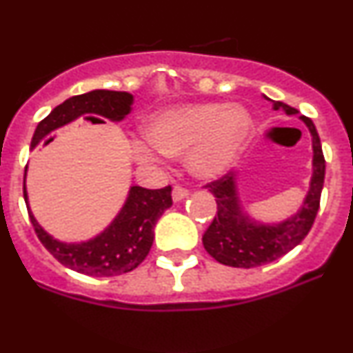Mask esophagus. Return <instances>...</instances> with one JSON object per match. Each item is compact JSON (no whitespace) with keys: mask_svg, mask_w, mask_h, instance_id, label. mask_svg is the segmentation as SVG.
Here are the masks:
<instances>
[{"mask_svg":"<svg viewBox=\"0 0 353 353\" xmlns=\"http://www.w3.org/2000/svg\"><path fill=\"white\" fill-rule=\"evenodd\" d=\"M189 196V190L185 188H181V185H176V188L172 189V201L174 202H179L182 199H185V197Z\"/></svg>","mask_w":353,"mask_h":353,"instance_id":"34e87169","label":"esophagus"}]
</instances>
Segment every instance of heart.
Listing matches in <instances>:
<instances>
[{"label": "heart", "instance_id": "b5f03b06", "mask_svg": "<svg viewBox=\"0 0 353 353\" xmlns=\"http://www.w3.org/2000/svg\"><path fill=\"white\" fill-rule=\"evenodd\" d=\"M252 119L239 104L181 103L157 109L144 124V136L129 141L139 164L188 151V168L201 179L228 172L249 143Z\"/></svg>", "mask_w": 353, "mask_h": 353}]
</instances>
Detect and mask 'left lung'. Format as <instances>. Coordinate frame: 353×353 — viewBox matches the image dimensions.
Wrapping results in <instances>:
<instances>
[{
	"label": "left lung",
	"mask_w": 353,
	"mask_h": 353,
	"mask_svg": "<svg viewBox=\"0 0 353 353\" xmlns=\"http://www.w3.org/2000/svg\"><path fill=\"white\" fill-rule=\"evenodd\" d=\"M274 111H285L287 116L297 114V109L272 101ZM312 136V177L301 209L294 216L277 224H264L245 212L239 199V174L229 172L219 181L205 185L217 202V216L202 236L204 249L221 264L241 269H252L277 261L279 257L299 245L314 224L320 205V194L325 177V159L317 129L309 117L301 116Z\"/></svg>",
	"instance_id": "8db88e82"
}]
</instances>
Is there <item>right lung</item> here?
Segmentation results:
<instances>
[{
	"label": "right lung",
	"mask_w": 353,
	"mask_h": 353,
	"mask_svg": "<svg viewBox=\"0 0 353 353\" xmlns=\"http://www.w3.org/2000/svg\"><path fill=\"white\" fill-rule=\"evenodd\" d=\"M132 101L134 98L131 92L109 89H94L86 94L72 96L52 109L38 124L31 148H36L52 131L72 123L78 117L86 116L91 123H104L103 119L119 123L131 112ZM171 190V185L154 190L131 185L124 205L103 232L89 241L63 242L48 234L31 212L28 202L26 172L23 188L31 224L48 252L68 269L91 277L123 275L134 270L144 261L151 250L157 219L172 205Z\"/></svg>",
	"instance_id": "right-lung-1"
}]
</instances>
